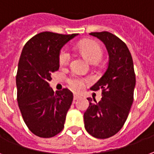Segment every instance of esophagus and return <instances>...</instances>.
Returning <instances> with one entry per match:
<instances>
[{
    "mask_svg": "<svg viewBox=\"0 0 154 154\" xmlns=\"http://www.w3.org/2000/svg\"><path fill=\"white\" fill-rule=\"evenodd\" d=\"M79 97H80L79 95H77V94H74V100H78Z\"/></svg>",
    "mask_w": 154,
    "mask_h": 154,
    "instance_id": "1",
    "label": "esophagus"
}]
</instances>
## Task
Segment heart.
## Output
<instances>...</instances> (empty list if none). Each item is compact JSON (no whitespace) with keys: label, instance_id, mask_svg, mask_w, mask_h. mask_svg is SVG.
<instances>
[{"label":"heart","instance_id":"heart-1","mask_svg":"<svg viewBox=\"0 0 154 154\" xmlns=\"http://www.w3.org/2000/svg\"><path fill=\"white\" fill-rule=\"evenodd\" d=\"M78 50L85 56V58L91 62L95 63L100 59L103 55V48L100 45L95 42H82L78 45ZM70 60V53L67 48H63L59 54V63L60 66H66ZM88 79L82 78L77 75L70 76L67 79V83L69 88L74 91H80L85 87L86 83H88Z\"/></svg>","mask_w":154,"mask_h":154}]
</instances>
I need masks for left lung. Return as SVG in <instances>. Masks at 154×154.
Listing matches in <instances>:
<instances>
[{
    "label": "left lung",
    "mask_w": 154,
    "mask_h": 154,
    "mask_svg": "<svg viewBox=\"0 0 154 154\" xmlns=\"http://www.w3.org/2000/svg\"><path fill=\"white\" fill-rule=\"evenodd\" d=\"M106 46L109 60L106 71L91 90L102 89V100L94 103L88 97L89 106L84 115L85 127L97 139L115 135L123 127L134 101L135 74L131 54L118 37L109 32H90Z\"/></svg>",
    "instance_id": "8db88e82"
}]
</instances>
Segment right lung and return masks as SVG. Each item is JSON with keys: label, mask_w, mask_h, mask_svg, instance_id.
I'll use <instances>...</instances> for the list:
<instances>
[{"label": "right lung", "mask_w": 154, "mask_h": 154, "mask_svg": "<svg viewBox=\"0 0 154 154\" xmlns=\"http://www.w3.org/2000/svg\"><path fill=\"white\" fill-rule=\"evenodd\" d=\"M78 33L42 32L24 45L16 75L17 101L25 124L32 134L51 138L63 130L73 94L68 88L54 93L51 75L59 69V54Z\"/></svg>", "instance_id": "1"}]
</instances>
